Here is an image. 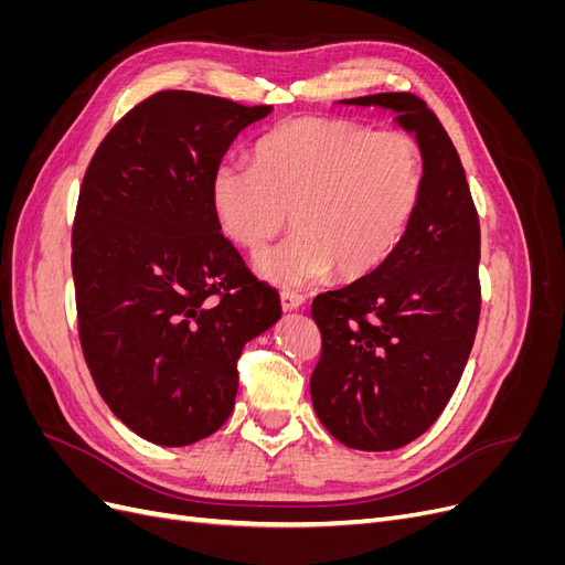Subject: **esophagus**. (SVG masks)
I'll use <instances>...</instances> for the list:
<instances>
[{"mask_svg":"<svg viewBox=\"0 0 565 565\" xmlns=\"http://www.w3.org/2000/svg\"><path fill=\"white\" fill-rule=\"evenodd\" d=\"M280 301H282V311H297V309H301V306H303L306 297L295 292V289H282Z\"/></svg>","mask_w":565,"mask_h":565,"instance_id":"1","label":"esophagus"}]
</instances>
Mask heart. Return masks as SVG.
Returning a JSON list of instances; mask_svg holds the SVG:
<instances>
[{
	"label": "heart",
	"instance_id": "b5f03b06",
	"mask_svg": "<svg viewBox=\"0 0 565 565\" xmlns=\"http://www.w3.org/2000/svg\"><path fill=\"white\" fill-rule=\"evenodd\" d=\"M424 162L413 136L347 117H301L256 143L254 162H224L212 210L233 245L259 254L292 224L289 241L256 259L273 285L363 278L398 249L417 214Z\"/></svg>",
	"mask_w": 565,
	"mask_h": 565
}]
</instances>
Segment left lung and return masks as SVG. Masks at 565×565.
Instances as JSON below:
<instances>
[{"mask_svg":"<svg viewBox=\"0 0 565 565\" xmlns=\"http://www.w3.org/2000/svg\"><path fill=\"white\" fill-rule=\"evenodd\" d=\"M396 113L424 162L417 214L388 259L313 299L316 415L339 443L384 452L419 438L446 409L481 316V228L448 131L415 94L341 100Z\"/></svg>","mask_w":565,"mask_h":565,"instance_id":"1","label":"left lung"}]
</instances>
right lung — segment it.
Masks as SVG:
<instances>
[{
    "mask_svg": "<svg viewBox=\"0 0 565 565\" xmlns=\"http://www.w3.org/2000/svg\"><path fill=\"white\" fill-rule=\"evenodd\" d=\"M270 106L167 89L134 106L96 148L73 224L79 344L100 396L134 434L167 448L221 429L237 358L280 318L221 233L212 177Z\"/></svg>",
    "mask_w": 565,
    "mask_h": 565,
    "instance_id": "add662e5",
    "label": "right lung"
}]
</instances>
